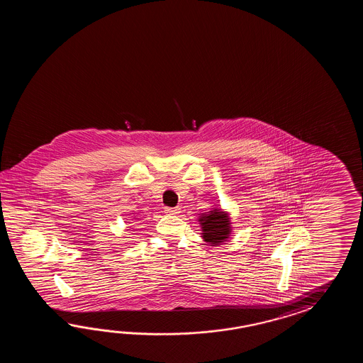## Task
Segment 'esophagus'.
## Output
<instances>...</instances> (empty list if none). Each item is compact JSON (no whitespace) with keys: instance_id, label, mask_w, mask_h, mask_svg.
I'll list each match as a JSON object with an SVG mask.
<instances>
[{"instance_id":"obj_1","label":"esophagus","mask_w":363,"mask_h":363,"mask_svg":"<svg viewBox=\"0 0 363 363\" xmlns=\"http://www.w3.org/2000/svg\"><path fill=\"white\" fill-rule=\"evenodd\" d=\"M164 213H167V214H170V216H178V214H180V208H164Z\"/></svg>"}]
</instances>
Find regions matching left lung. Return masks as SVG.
Instances as JSON below:
<instances>
[{"label": "left lung", "instance_id": "1", "mask_svg": "<svg viewBox=\"0 0 363 363\" xmlns=\"http://www.w3.org/2000/svg\"><path fill=\"white\" fill-rule=\"evenodd\" d=\"M199 220L202 228V238L213 247L227 241L231 235V220L228 214L220 208H213L208 214H202Z\"/></svg>", "mask_w": 363, "mask_h": 363}]
</instances>
